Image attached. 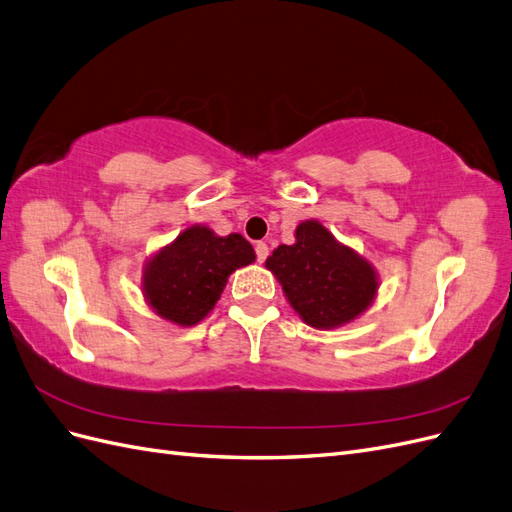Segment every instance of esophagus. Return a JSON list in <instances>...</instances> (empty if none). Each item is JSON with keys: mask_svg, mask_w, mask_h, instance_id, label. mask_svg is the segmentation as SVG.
Instances as JSON below:
<instances>
[{"mask_svg": "<svg viewBox=\"0 0 512 512\" xmlns=\"http://www.w3.org/2000/svg\"><path fill=\"white\" fill-rule=\"evenodd\" d=\"M268 253H270V248H268L266 242H257V244H255V255H257L259 264H264V261L268 259Z\"/></svg>", "mask_w": 512, "mask_h": 512, "instance_id": "obj_1", "label": "esophagus"}]
</instances>
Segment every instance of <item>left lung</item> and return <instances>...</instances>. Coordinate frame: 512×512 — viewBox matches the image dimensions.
Instances as JSON below:
<instances>
[{
  "mask_svg": "<svg viewBox=\"0 0 512 512\" xmlns=\"http://www.w3.org/2000/svg\"><path fill=\"white\" fill-rule=\"evenodd\" d=\"M266 268L283 285L289 304L313 328H337L358 317L373 302L377 279L349 246L339 244L317 221L296 229V244H281Z\"/></svg>",
  "mask_w": 512,
  "mask_h": 512,
  "instance_id": "left-lung-1",
  "label": "left lung"
}]
</instances>
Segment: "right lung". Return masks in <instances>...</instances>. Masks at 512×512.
Returning <instances> with one entry per match:
<instances>
[{"instance_id": "obj_1", "label": "right lung", "mask_w": 512, "mask_h": 512, "mask_svg": "<svg viewBox=\"0 0 512 512\" xmlns=\"http://www.w3.org/2000/svg\"><path fill=\"white\" fill-rule=\"evenodd\" d=\"M253 261V246L240 233L221 238L208 227H188L145 266L143 294L160 317L195 326L214 309L227 276Z\"/></svg>"}]
</instances>
